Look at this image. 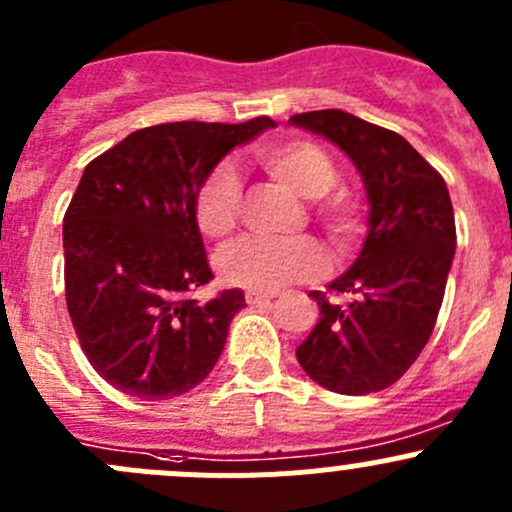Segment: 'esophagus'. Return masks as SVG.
Segmentation results:
<instances>
[{
  "label": "esophagus",
  "mask_w": 512,
  "mask_h": 512,
  "mask_svg": "<svg viewBox=\"0 0 512 512\" xmlns=\"http://www.w3.org/2000/svg\"><path fill=\"white\" fill-rule=\"evenodd\" d=\"M245 299H247V304H252V307H265V304H270L272 302V297L270 294H262V292H247L245 294Z\"/></svg>",
  "instance_id": "obj_1"
}]
</instances>
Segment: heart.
<instances>
[{
  "label": "heart",
  "mask_w": 512,
  "mask_h": 512,
  "mask_svg": "<svg viewBox=\"0 0 512 512\" xmlns=\"http://www.w3.org/2000/svg\"><path fill=\"white\" fill-rule=\"evenodd\" d=\"M255 160L270 178L287 185L292 193L314 200L337 185V165L319 146L309 141L265 143ZM242 190L232 165H218L208 173L195 193V223L213 240H223L240 220ZM317 220L334 242L347 245L361 230V208L347 193L328 195L317 203ZM327 270L324 250L312 237L265 240L245 237L218 255L223 282L252 292H280L294 282L317 280Z\"/></svg>",
  "instance_id": "obj_1"
}]
</instances>
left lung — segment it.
Listing matches in <instances>:
<instances>
[{"mask_svg": "<svg viewBox=\"0 0 512 512\" xmlns=\"http://www.w3.org/2000/svg\"><path fill=\"white\" fill-rule=\"evenodd\" d=\"M292 126L342 148L364 180L369 232L354 265L329 285L347 304L309 292L319 322L297 347L312 381L337 394L396 384L426 347L456 252L446 180L404 136L339 108L297 113Z\"/></svg>", "mask_w": 512, "mask_h": 512, "instance_id": "obj_1", "label": "left lung"}]
</instances>
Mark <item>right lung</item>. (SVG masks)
<instances>
[{"label": "right lung", "mask_w": 512, "mask_h": 512, "mask_svg": "<svg viewBox=\"0 0 512 512\" xmlns=\"http://www.w3.org/2000/svg\"><path fill=\"white\" fill-rule=\"evenodd\" d=\"M275 126L267 116L160 123L84 168L64 215L66 307L86 359L123 394L173 399L223 354L245 294L195 299L213 280L195 193L232 148Z\"/></svg>", "instance_id": "1"}]
</instances>
